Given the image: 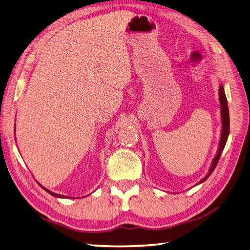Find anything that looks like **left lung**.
Segmentation results:
<instances>
[{
	"mask_svg": "<svg viewBox=\"0 0 250 250\" xmlns=\"http://www.w3.org/2000/svg\"><path fill=\"white\" fill-rule=\"evenodd\" d=\"M220 102H221V113H222V124H223V127H222V136H221V142H220V148L219 151H217V154L213 159V163L211 165V168L209 173L205 176L203 180L200 183H203L204 181H206L207 178L210 176V174L212 173L213 170L215 169L217 163H219V159L221 157L222 154V151L224 149V146L226 145L227 142V138L229 135V110H228V104H227V98H226V95L225 92H224V87L221 85L220 86Z\"/></svg>",
	"mask_w": 250,
	"mask_h": 250,
	"instance_id": "left-lung-1",
	"label": "left lung"
}]
</instances>
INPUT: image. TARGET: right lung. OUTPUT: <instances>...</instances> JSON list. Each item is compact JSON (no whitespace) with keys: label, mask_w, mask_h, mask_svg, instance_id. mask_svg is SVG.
<instances>
[{"label":"right lung","mask_w":250,"mask_h":250,"mask_svg":"<svg viewBox=\"0 0 250 250\" xmlns=\"http://www.w3.org/2000/svg\"><path fill=\"white\" fill-rule=\"evenodd\" d=\"M42 187V186H41ZM44 190H45L46 192H48L49 194H52L53 196H57V197H66V196H64V195H61V194H56V193H54V192H52V191H49V190H47L46 188H44V187H42Z\"/></svg>","instance_id":"right-lung-1"}]
</instances>
